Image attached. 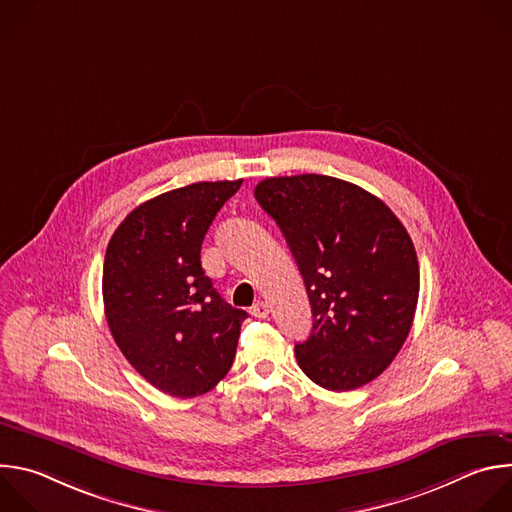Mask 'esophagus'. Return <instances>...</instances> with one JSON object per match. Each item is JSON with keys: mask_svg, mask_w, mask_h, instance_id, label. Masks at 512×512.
I'll list each match as a JSON object with an SVG mask.
<instances>
[{"mask_svg": "<svg viewBox=\"0 0 512 512\" xmlns=\"http://www.w3.org/2000/svg\"><path fill=\"white\" fill-rule=\"evenodd\" d=\"M251 316L255 318H267L269 316V306L265 302H257L253 308H251Z\"/></svg>", "mask_w": 512, "mask_h": 512, "instance_id": "esophagus-1", "label": "esophagus"}]
</instances>
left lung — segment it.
Instances as JSON below:
<instances>
[{
  "label": "left lung",
  "instance_id": "obj_1",
  "mask_svg": "<svg viewBox=\"0 0 512 512\" xmlns=\"http://www.w3.org/2000/svg\"><path fill=\"white\" fill-rule=\"evenodd\" d=\"M255 198L279 225L310 298L314 328L296 344L300 369L328 391L371 383L413 324L419 263L409 233L383 200L332 176L265 178Z\"/></svg>",
  "mask_w": 512,
  "mask_h": 512
}]
</instances>
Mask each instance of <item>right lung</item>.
I'll use <instances>...</instances> for the list:
<instances>
[{
  "instance_id": "right-lung-1",
  "label": "right lung",
  "mask_w": 512,
  "mask_h": 512,
  "mask_svg": "<svg viewBox=\"0 0 512 512\" xmlns=\"http://www.w3.org/2000/svg\"><path fill=\"white\" fill-rule=\"evenodd\" d=\"M243 180L196 182L131 210L103 265L109 330L131 367L172 397H196L233 367L245 310L204 275L200 249L216 212Z\"/></svg>"
}]
</instances>
